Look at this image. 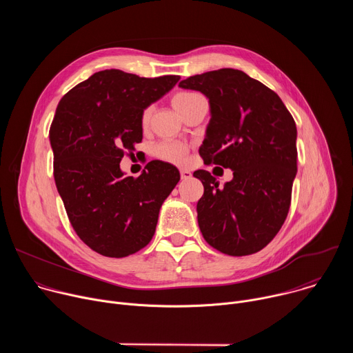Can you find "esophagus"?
<instances>
[{
  "label": "esophagus",
  "mask_w": 353,
  "mask_h": 353,
  "mask_svg": "<svg viewBox=\"0 0 353 353\" xmlns=\"http://www.w3.org/2000/svg\"><path fill=\"white\" fill-rule=\"evenodd\" d=\"M180 176H181V180H188V179H191V172L183 169V170H180Z\"/></svg>",
  "instance_id": "1"
}]
</instances>
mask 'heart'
Instances as JSON below:
<instances>
[{"label":"heart","instance_id":"obj_1","mask_svg":"<svg viewBox=\"0 0 353 353\" xmlns=\"http://www.w3.org/2000/svg\"><path fill=\"white\" fill-rule=\"evenodd\" d=\"M198 99H201V96L198 93L179 92L173 96L172 103H173V108L183 116L196 102ZM150 113H152V110H150V108H148L141 114V125L143 128H146L149 125ZM155 154L161 159H165L168 162L181 163L185 158V154H187V146L184 143H180V142H162V143L157 145Z\"/></svg>","mask_w":353,"mask_h":353}]
</instances>
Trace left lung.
I'll return each mask as SVG.
<instances>
[{
	"instance_id": "1",
	"label": "left lung",
	"mask_w": 353,
	"mask_h": 353,
	"mask_svg": "<svg viewBox=\"0 0 353 353\" xmlns=\"http://www.w3.org/2000/svg\"><path fill=\"white\" fill-rule=\"evenodd\" d=\"M210 100L211 120L199 155L233 172L219 188L207 170L196 204L201 233L210 245L241 257L264 248L282 228L296 177L297 130L281 97L245 72L222 68L179 83Z\"/></svg>"
}]
</instances>
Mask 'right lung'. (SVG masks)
Masks as SVG:
<instances>
[{
  "label": "right lung",
  "mask_w": 353,
  "mask_h": 353,
  "mask_svg": "<svg viewBox=\"0 0 353 353\" xmlns=\"http://www.w3.org/2000/svg\"><path fill=\"white\" fill-rule=\"evenodd\" d=\"M179 79L105 70L60 100L48 135L54 180L74 230L99 254L127 257L155 234L161 207L180 173L168 162L152 161L134 179L120 162L142 141V112Z\"/></svg>",
  "instance_id": "1"
}]
</instances>
